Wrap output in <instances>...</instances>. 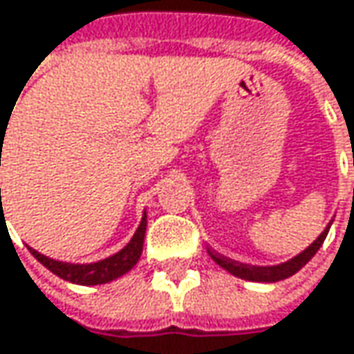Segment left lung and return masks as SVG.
<instances>
[{
  "label": "left lung",
  "mask_w": 354,
  "mask_h": 354,
  "mask_svg": "<svg viewBox=\"0 0 354 354\" xmlns=\"http://www.w3.org/2000/svg\"><path fill=\"white\" fill-rule=\"evenodd\" d=\"M328 230H330V225L322 232V236L308 250H304L299 256H295L289 262L279 264V266H250V264H240V262L230 260V258H225V256H221V254H217L213 250H209V256L219 266H223L227 272H232L234 277H240V279H246V281H256V283H277V281H283V279L293 277L299 268H304L314 258V254L318 252L319 246L326 240V236H328Z\"/></svg>",
  "instance_id": "8db88e82"
}]
</instances>
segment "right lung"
I'll list each match as a JSON object with an SVG mask.
<instances>
[{
  "label": "right lung",
  "mask_w": 354,
  "mask_h": 354,
  "mask_svg": "<svg viewBox=\"0 0 354 354\" xmlns=\"http://www.w3.org/2000/svg\"><path fill=\"white\" fill-rule=\"evenodd\" d=\"M1 137H6V133H1ZM145 227H147V219L143 215L141 225L135 232L133 240L120 252H116L114 256H110L106 260H100V262H94V264H65V262H57V260H50V258L38 254L32 248H30V252L42 266H46L53 274H57L63 281H69L75 285H102V283H110V281L122 277L124 272H129L137 264L141 250H143Z\"/></svg>",
  "instance_id": "obj_1"
}]
</instances>
